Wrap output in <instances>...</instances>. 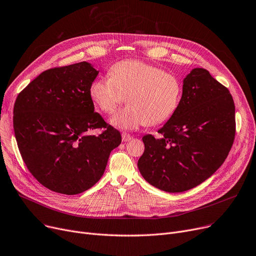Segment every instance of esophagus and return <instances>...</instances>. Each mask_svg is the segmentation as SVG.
<instances>
[{"label":"esophagus","mask_w":256,"mask_h":256,"mask_svg":"<svg viewBox=\"0 0 256 256\" xmlns=\"http://www.w3.org/2000/svg\"><path fill=\"white\" fill-rule=\"evenodd\" d=\"M121 139H122V141H124V142H126V141L132 140V137L130 135H128V134L124 132L122 135H121Z\"/></svg>","instance_id":"34e87169"}]
</instances>
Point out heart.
Listing matches in <instances>:
<instances>
[{"label":"heart","mask_w":256,"mask_h":256,"mask_svg":"<svg viewBox=\"0 0 256 256\" xmlns=\"http://www.w3.org/2000/svg\"><path fill=\"white\" fill-rule=\"evenodd\" d=\"M89 96L98 109L112 114L124 102L128 106L114 114L110 122L122 130L163 124L174 115L182 96L178 76L139 60H122L112 65L109 78H98Z\"/></svg>","instance_id":"1"}]
</instances>
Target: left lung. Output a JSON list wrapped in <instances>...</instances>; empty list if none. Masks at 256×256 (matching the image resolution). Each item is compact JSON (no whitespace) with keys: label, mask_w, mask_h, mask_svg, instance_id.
<instances>
[{"label":"left lung","mask_w":256,"mask_h":256,"mask_svg":"<svg viewBox=\"0 0 256 256\" xmlns=\"http://www.w3.org/2000/svg\"><path fill=\"white\" fill-rule=\"evenodd\" d=\"M158 132L162 137L142 138V176L169 193L193 189L219 169L232 146L236 117L230 90L206 70H192L184 78L176 112Z\"/></svg>","instance_id":"8db88e82"}]
</instances>
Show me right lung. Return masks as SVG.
<instances>
[{
  "instance_id": "right-lung-1",
  "label": "right lung",
  "mask_w": 256,
  "mask_h": 256,
  "mask_svg": "<svg viewBox=\"0 0 256 256\" xmlns=\"http://www.w3.org/2000/svg\"><path fill=\"white\" fill-rule=\"evenodd\" d=\"M98 70L88 62L40 74L18 96L13 128L26 166L48 189L82 193L104 172L120 132L94 112L89 87ZM104 128L98 136L90 132Z\"/></svg>"
}]
</instances>
